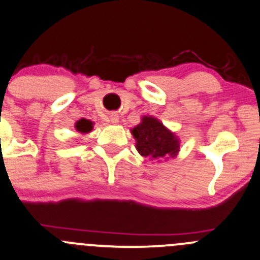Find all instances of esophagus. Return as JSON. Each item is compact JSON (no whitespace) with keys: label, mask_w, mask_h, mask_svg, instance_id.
I'll use <instances>...</instances> for the list:
<instances>
[{"label":"esophagus","mask_w":260,"mask_h":260,"mask_svg":"<svg viewBox=\"0 0 260 260\" xmlns=\"http://www.w3.org/2000/svg\"><path fill=\"white\" fill-rule=\"evenodd\" d=\"M110 121L112 123H117L118 122V115H117V113H111Z\"/></svg>","instance_id":"obj_1"}]
</instances>
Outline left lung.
<instances>
[{"instance_id":"8db88e82","label":"left lung","mask_w":260,"mask_h":260,"mask_svg":"<svg viewBox=\"0 0 260 260\" xmlns=\"http://www.w3.org/2000/svg\"><path fill=\"white\" fill-rule=\"evenodd\" d=\"M137 142V150L143 157L160 162L175 158L180 152V139L174 132L166 127L158 118L143 116L139 125L132 128Z\"/></svg>"}]
</instances>
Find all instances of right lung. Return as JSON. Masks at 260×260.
<instances>
[{"instance_id": "right-lung-1", "label": "right lung", "mask_w": 260, "mask_h": 260, "mask_svg": "<svg viewBox=\"0 0 260 260\" xmlns=\"http://www.w3.org/2000/svg\"><path fill=\"white\" fill-rule=\"evenodd\" d=\"M93 126H94V122H91L90 120L80 118V120L75 122V130L80 133V134H89L93 130Z\"/></svg>"}]
</instances>
